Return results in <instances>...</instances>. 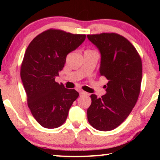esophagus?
<instances>
[{"label":"esophagus","mask_w":160,"mask_h":160,"mask_svg":"<svg viewBox=\"0 0 160 160\" xmlns=\"http://www.w3.org/2000/svg\"><path fill=\"white\" fill-rule=\"evenodd\" d=\"M79 94H80V95H82V96H87V95H89L88 93L86 92L83 91V90H80L79 91Z\"/></svg>","instance_id":"esophagus-1"}]
</instances>
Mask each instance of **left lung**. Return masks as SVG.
I'll list each match as a JSON object with an SVG mask.
<instances>
[{
    "label": "left lung",
    "instance_id": "obj_1",
    "mask_svg": "<svg viewBox=\"0 0 160 160\" xmlns=\"http://www.w3.org/2000/svg\"><path fill=\"white\" fill-rule=\"evenodd\" d=\"M101 54L100 76H105L106 93L98 98L91 95L87 119L94 128L110 131L130 115L138 98L142 80V62L128 39L114 32L87 35Z\"/></svg>",
    "mask_w": 160,
    "mask_h": 160
}]
</instances>
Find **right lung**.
<instances>
[{
	"mask_svg": "<svg viewBox=\"0 0 160 160\" xmlns=\"http://www.w3.org/2000/svg\"><path fill=\"white\" fill-rule=\"evenodd\" d=\"M86 38L84 34H72L49 29L32 39L26 49L20 76L28 106L41 126L53 129L66 120L69 109L79 94L55 82L64 67L68 54Z\"/></svg>",
	"mask_w": 160,
	"mask_h": 160,
	"instance_id": "obj_1",
	"label": "right lung"
}]
</instances>
